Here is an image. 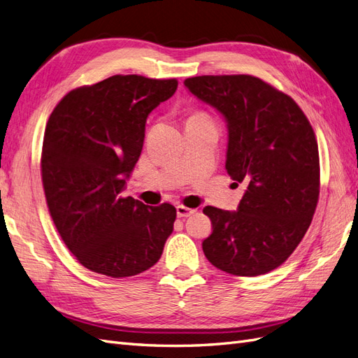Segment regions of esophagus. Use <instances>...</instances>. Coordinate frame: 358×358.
<instances>
[{
	"instance_id": "esophagus-1",
	"label": "esophagus",
	"mask_w": 358,
	"mask_h": 358,
	"mask_svg": "<svg viewBox=\"0 0 358 358\" xmlns=\"http://www.w3.org/2000/svg\"><path fill=\"white\" fill-rule=\"evenodd\" d=\"M176 213H178L179 218H187V216H191L194 213V209H189V208H185V206L178 204L176 206Z\"/></svg>"
}]
</instances>
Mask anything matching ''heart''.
Instances as JSON below:
<instances>
[{
	"mask_svg": "<svg viewBox=\"0 0 358 358\" xmlns=\"http://www.w3.org/2000/svg\"><path fill=\"white\" fill-rule=\"evenodd\" d=\"M191 119H203V121H210V119L208 117V115H204L203 112L192 113V115L188 117V121H191Z\"/></svg>",
	"mask_w": 358,
	"mask_h": 358,
	"instance_id": "1",
	"label": "heart"
}]
</instances>
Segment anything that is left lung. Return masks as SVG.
<instances>
[{
	"label": "left lung",
	"mask_w": 358,
	"mask_h": 358,
	"mask_svg": "<svg viewBox=\"0 0 358 358\" xmlns=\"http://www.w3.org/2000/svg\"><path fill=\"white\" fill-rule=\"evenodd\" d=\"M183 85L225 119V169L246 185L237 210L203 209L212 221L203 252L222 272L264 275L292 254L315 213V133L291 96L254 76H197Z\"/></svg>",
	"instance_id": "8db88e82"
}]
</instances>
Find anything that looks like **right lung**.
Listing matches in <instances>:
<instances>
[{
    "label": "right lung",
    "instance_id": "1",
    "mask_svg": "<svg viewBox=\"0 0 358 358\" xmlns=\"http://www.w3.org/2000/svg\"><path fill=\"white\" fill-rule=\"evenodd\" d=\"M176 90V79L117 74L70 91L49 117L41 152L48 208L70 252L95 273L145 272L173 231L175 206H146L122 191L149 113Z\"/></svg>",
    "mask_w": 358,
    "mask_h": 358
}]
</instances>
